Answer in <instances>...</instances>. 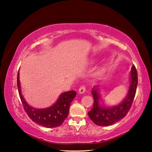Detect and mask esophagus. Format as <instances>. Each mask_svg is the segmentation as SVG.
Returning <instances> with one entry per match:
<instances>
[{
	"instance_id": "34e87169",
	"label": "esophagus",
	"mask_w": 152,
	"mask_h": 152,
	"mask_svg": "<svg viewBox=\"0 0 152 152\" xmlns=\"http://www.w3.org/2000/svg\"><path fill=\"white\" fill-rule=\"evenodd\" d=\"M78 92H79L80 94L84 93V92H86V87H85V86H82L81 87H80Z\"/></svg>"
}]
</instances>
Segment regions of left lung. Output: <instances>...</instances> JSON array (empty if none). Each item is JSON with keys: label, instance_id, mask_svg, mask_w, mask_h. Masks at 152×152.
Returning <instances> with one entry per match:
<instances>
[{"label": "left lung", "instance_id": "obj_1", "mask_svg": "<svg viewBox=\"0 0 152 152\" xmlns=\"http://www.w3.org/2000/svg\"><path fill=\"white\" fill-rule=\"evenodd\" d=\"M138 83L137 72L135 66L131 70L130 85L125 99L117 106L107 108L104 105H100V94L97 87H94L92 94L94 104L88 112V116L95 124L99 126H109L119 121L126 116L132 107L137 90Z\"/></svg>", "mask_w": 152, "mask_h": 152}]
</instances>
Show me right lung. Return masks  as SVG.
Here are the masks:
<instances>
[{"mask_svg":"<svg viewBox=\"0 0 152 152\" xmlns=\"http://www.w3.org/2000/svg\"><path fill=\"white\" fill-rule=\"evenodd\" d=\"M17 87L20 101L28 116L33 121L48 128L57 127L62 124L68 117L70 104L76 95L74 91L64 92L52 106L46 109H35L27 104L21 94L19 72L17 74Z\"/></svg>","mask_w":152,"mask_h":152,"instance_id":"right-lung-1","label":"right lung"}]
</instances>
